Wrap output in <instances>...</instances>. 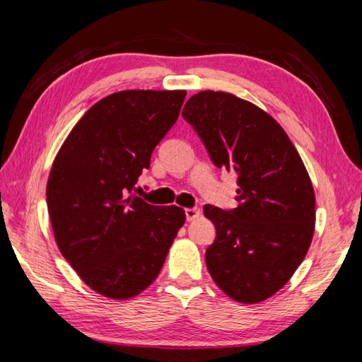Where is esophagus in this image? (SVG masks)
I'll list each match as a JSON object with an SVG mask.
<instances>
[{"label": "esophagus", "instance_id": "1", "mask_svg": "<svg viewBox=\"0 0 362 362\" xmlns=\"http://www.w3.org/2000/svg\"><path fill=\"white\" fill-rule=\"evenodd\" d=\"M201 216V211L198 209V207H187L185 209V217L188 222H192V220L198 218Z\"/></svg>", "mask_w": 362, "mask_h": 362}]
</instances>
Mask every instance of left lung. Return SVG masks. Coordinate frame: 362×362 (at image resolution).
Masks as SVG:
<instances>
[{
    "instance_id": "obj_1",
    "label": "left lung",
    "mask_w": 362,
    "mask_h": 362,
    "mask_svg": "<svg viewBox=\"0 0 362 362\" xmlns=\"http://www.w3.org/2000/svg\"><path fill=\"white\" fill-rule=\"evenodd\" d=\"M182 116L212 163L236 174L238 207L204 206L217 231L207 269L233 300H267L291 279L313 240L315 192L302 158L272 116L233 94H194Z\"/></svg>"
}]
</instances>
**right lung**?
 <instances>
[{"instance_id": "right-lung-1", "label": "right lung", "mask_w": 362, "mask_h": 362, "mask_svg": "<svg viewBox=\"0 0 362 362\" xmlns=\"http://www.w3.org/2000/svg\"><path fill=\"white\" fill-rule=\"evenodd\" d=\"M185 90H121L90 107L54 159L46 198L56 243L86 284L126 300L161 272L185 212L132 193L179 118Z\"/></svg>"}]
</instances>
